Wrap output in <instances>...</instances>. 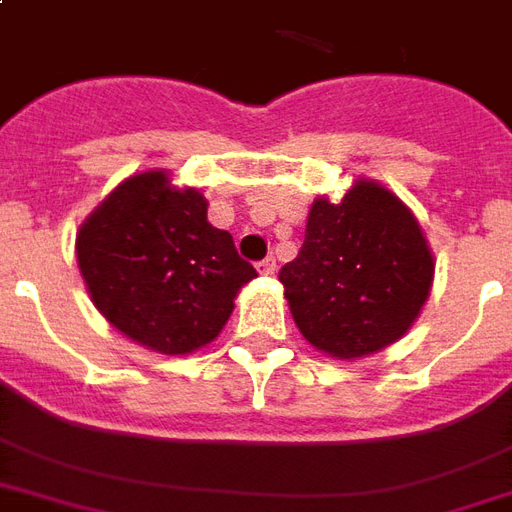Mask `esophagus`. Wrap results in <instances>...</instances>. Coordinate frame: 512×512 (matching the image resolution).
<instances>
[{
    "instance_id": "1",
    "label": "esophagus",
    "mask_w": 512,
    "mask_h": 512,
    "mask_svg": "<svg viewBox=\"0 0 512 512\" xmlns=\"http://www.w3.org/2000/svg\"><path fill=\"white\" fill-rule=\"evenodd\" d=\"M275 270H278V264H275V259H272V256H267L264 261H259L261 275H275Z\"/></svg>"
}]
</instances>
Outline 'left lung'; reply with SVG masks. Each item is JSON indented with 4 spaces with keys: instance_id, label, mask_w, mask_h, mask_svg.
Instances as JSON below:
<instances>
[{
    "instance_id": "left-lung-1",
    "label": "left lung",
    "mask_w": 512,
    "mask_h": 512,
    "mask_svg": "<svg viewBox=\"0 0 512 512\" xmlns=\"http://www.w3.org/2000/svg\"><path fill=\"white\" fill-rule=\"evenodd\" d=\"M434 256L402 199L359 178L340 202L318 197L302 251L280 270L294 324L315 351L353 361L397 343L429 299Z\"/></svg>"
}]
</instances>
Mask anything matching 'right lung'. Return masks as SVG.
Listing matches in <instances>:
<instances>
[{
  "label": "right lung",
  "mask_w": 512,
  "mask_h": 512,
  "mask_svg": "<svg viewBox=\"0 0 512 512\" xmlns=\"http://www.w3.org/2000/svg\"><path fill=\"white\" fill-rule=\"evenodd\" d=\"M75 253L96 310L164 356L213 343L256 278L232 234L207 221L205 194L175 186L167 169L118 183L80 224Z\"/></svg>",
  "instance_id": "add662e5"
}]
</instances>
